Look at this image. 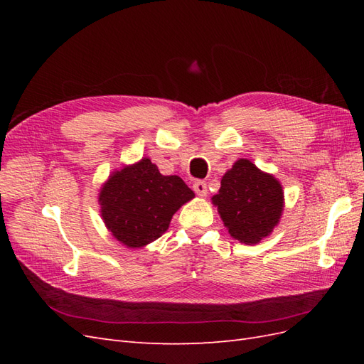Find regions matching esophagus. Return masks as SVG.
I'll use <instances>...</instances> for the list:
<instances>
[{
	"instance_id": "esophagus-1",
	"label": "esophagus",
	"mask_w": 364,
	"mask_h": 364,
	"mask_svg": "<svg viewBox=\"0 0 364 364\" xmlns=\"http://www.w3.org/2000/svg\"><path fill=\"white\" fill-rule=\"evenodd\" d=\"M193 190L196 191L197 196L206 197V194H208V185L205 182H202V181H197V182L193 183Z\"/></svg>"
}]
</instances>
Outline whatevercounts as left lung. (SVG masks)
<instances>
[{
    "label": "left lung",
    "instance_id": "8db88e82",
    "mask_svg": "<svg viewBox=\"0 0 364 364\" xmlns=\"http://www.w3.org/2000/svg\"><path fill=\"white\" fill-rule=\"evenodd\" d=\"M230 237L257 245L278 225L284 206L281 183L247 159L234 164L213 197Z\"/></svg>",
    "mask_w": 364,
    "mask_h": 364
}]
</instances>
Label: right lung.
Instances as JSON below:
<instances>
[{
  "label": "right lung",
  "mask_w": 364,
  "mask_h": 364,
  "mask_svg": "<svg viewBox=\"0 0 364 364\" xmlns=\"http://www.w3.org/2000/svg\"><path fill=\"white\" fill-rule=\"evenodd\" d=\"M194 193L179 176H162L144 158L115 171L100 193L102 217L112 235L127 247H142L168 229L173 214Z\"/></svg>",
  "instance_id": "obj_1"
}]
</instances>
